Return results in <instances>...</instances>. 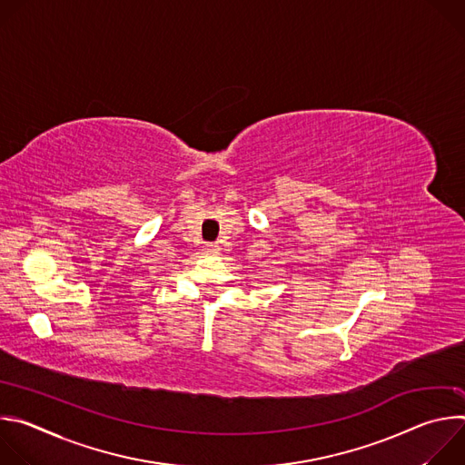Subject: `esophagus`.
Wrapping results in <instances>:
<instances>
[{
  "mask_svg": "<svg viewBox=\"0 0 465 465\" xmlns=\"http://www.w3.org/2000/svg\"><path fill=\"white\" fill-rule=\"evenodd\" d=\"M219 244L217 242H206L204 244V252H208V253H219Z\"/></svg>",
  "mask_w": 465,
  "mask_h": 465,
  "instance_id": "34e87169",
  "label": "esophagus"
}]
</instances>
